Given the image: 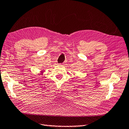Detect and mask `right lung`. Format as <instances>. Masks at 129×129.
Returning a JSON list of instances; mask_svg holds the SVG:
<instances>
[{"label":"right lung","instance_id":"1","mask_svg":"<svg viewBox=\"0 0 129 129\" xmlns=\"http://www.w3.org/2000/svg\"><path fill=\"white\" fill-rule=\"evenodd\" d=\"M43 74H44V72H43V71H41V75H43Z\"/></svg>","mask_w":129,"mask_h":129}]
</instances>
